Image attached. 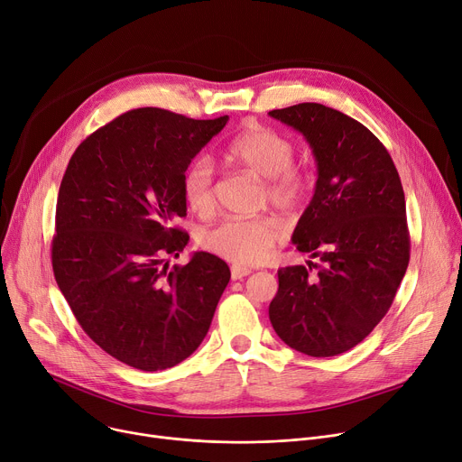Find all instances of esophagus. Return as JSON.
Here are the masks:
<instances>
[{"mask_svg":"<svg viewBox=\"0 0 462 462\" xmlns=\"http://www.w3.org/2000/svg\"><path fill=\"white\" fill-rule=\"evenodd\" d=\"M230 273H232V281H241V279H245V276H247V274H251V269L234 263V265L230 267Z\"/></svg>","mask_w":462,"mask_h":462,"instance_id":"1","label":"esophagus"}]
</instances>
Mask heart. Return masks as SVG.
I'll return each mask as SVG.
<instances>
[{
	"label": "heart",
	"mask_w": 462,
	"mask_h": 462,
	"mask_svg": "<svg viewBox=\"0 0 462 462\" xmlns=\"http://www.w3.org/2000/svg\"><path fill=\"white\" fill-rule=\"evenodd\" d=\"M221 156L247 167L265 178L269 202L282 211L297 209L310 189V180L300 167L293 165V143L271 128L249 126L230 137ZM181 195L197 215H209L215 208L213 167L206 160H195L181 176ZM281 237V226L271 217H230L206 230L204 249L236 265H256L269 258Z\"/></svg>",
	"instance_id": "1"
}]
</instances>
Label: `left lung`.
Segmentation results:
<instances>
[{
  "label": "left lung",
  "instance_id": "1",
  "mask_svg": "<svg viewBox=\"0 0 462 462\" xmlns=\"http://www.w3.org/2000/svg\"><path fill=\"white\" fill-rule=\"evenodd\" d=\"M269 115L312 146L318 181L293 245L321 263L279 269L269 304L274 332L309 356L353 349L386 316L402 284L411 236L405 193L384 144L358 120L323 104Z\"/></svg>",
  "mask_w": 462,
  "mask_h": 462
}]
</instances>
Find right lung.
Segmentation results:
<instances>
[{
	"mask_svg": "<svg viewBox=\"0 0 462 462\" xmlns=\"http://www.w3.org/2000/svg\"><path fill=\"white\" fill-rule=\"evenodd\" d=\"M228 116L122 113L72 153L55 208L57 286L92 342L135 370L186 360L204 340L230 281L226 262L195 253L169 267L189 234L181 176Z\"/></svg>",
	"mask_w": 462,
	"mask_h": 462,
	"instance_id": "add662e5",
	"label": "right lung"
}]
</instances>
